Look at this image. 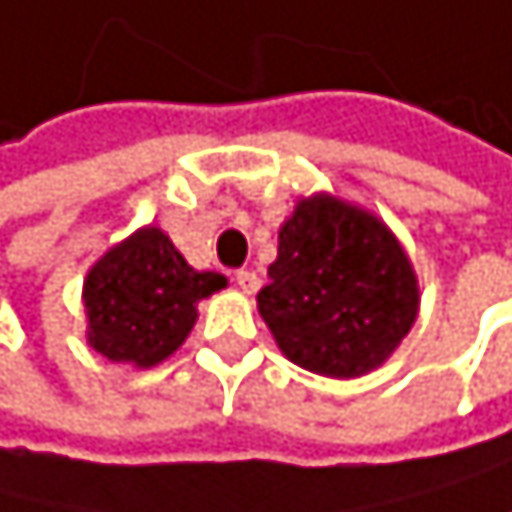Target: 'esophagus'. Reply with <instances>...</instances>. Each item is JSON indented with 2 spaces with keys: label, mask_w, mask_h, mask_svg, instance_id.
I'll return each instance as SVG.
<instances>
[{
  "label": "esophagus",
  "mask_w": 512,
  "mask_h": 512,
  "mask_svg": "<svg viewBox=\"0 0 512 512\" xmlns=\"http://www.w3.org/2000/svg\"><path fill=\"white\" fill-rule=\"evenodd\" d=\"M235 283H239L242 292H254V289L261 286L258 273H254V270H235Z\"/></svg>",
  "instance_id": "esophagus-1"
}]
</instances>
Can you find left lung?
<instances>
[{
    "label": "left lung",
    "instance_id": "8db88e82",
    "mask_svg": "<svg viewBox=\"0 0 512 512\" xmlns=\"http://www.w3.org/2000/svg\"><path fill=\"white\" fill-rule=\"evenodd\" d=\"M258 292L261 318L286 359L324 377L381 365L415 324V273L371 213L318 194L280 229L277 261Z\"/></svg>",
    "mask_w": 512,
    "mask_h": 512
}]
</instances>
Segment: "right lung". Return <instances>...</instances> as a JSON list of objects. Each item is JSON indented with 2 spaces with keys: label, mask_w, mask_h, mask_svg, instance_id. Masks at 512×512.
<instances>
[{
  "label": "right lung",
  "mask_w": 512,
  "mask_h": 512,
  "mask_svg": "<svg viewBox=\"0 0 512 512\" xmlns=\"http://www.w3.org/2000/svg\"><path fill=\"white\" fill-rule=\"evenodd\" d=\"M223 286L220 273L188 267L169 235L138 229L87 273V343L109 362L150 368L182 346L198 318L194 305Z\"/></svg>",
  "instance_id": "right-lung-1"
}]
</instances>
